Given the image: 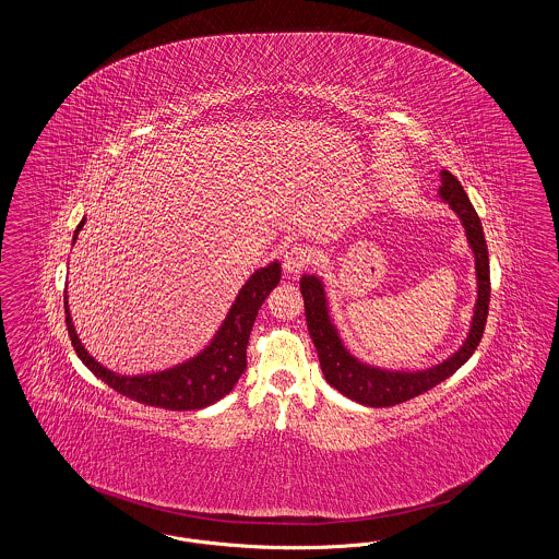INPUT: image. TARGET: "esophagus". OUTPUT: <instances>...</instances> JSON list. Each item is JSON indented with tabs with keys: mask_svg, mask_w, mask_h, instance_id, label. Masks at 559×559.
<instances>
[{
	"mask_svg": "<svg viewBox=\"0 0 559 559\" xmlns=\"http://www.w3.org/2000/svg\"><path fill=\"white\" fill-rule=\"evenodd\" d=\"M310 262H312V251L301 245H295L283 255V266L287 270V274H299Z\"/></svg>",
	"mask_w": 559,
	"mask_h": 559,
	"instance_id": "1",
	"label": "esophagus"
}]
</instances>
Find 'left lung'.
Returning a JSON list of instances; mask_svg holds the SVG:
<instances>
[{"label": "left lung", "instance_id": "8db88e82", "mask_svg": "<svg viewBox=\"0 0 559 559\" xmlns=\"http://www.w3.org/2000/svg\"><path fill=\"white\" fill-rule=\"evenodd\" d=\"M438 194L444 203H449V207L456 213V217L461 219V224L465 228V237H467L469 249L474 253L476 281H478V297H476V306H474L469 333L463 340L461 347L447 360H442L429 369H421V371L383 369V367L362 362L347 349L344 340L340 337V331L331 319L324 283L317 274H304L299 278L308 331H310V337L319 352L322 374L329 381V385H333L337 392H342L344 396L358 402V404L394 406V404L424 394L433 385L449 379L452 372H456V369H461L472 358V354L476 352L479 340L484 335L488 304H490V264H488V247L484 239L481 222H479L478 213L474 210L469 197L461 187V182L447 169L440 171Z\"/></svg>", "mask_w": 559, "mask_h": 559}]
</instances>
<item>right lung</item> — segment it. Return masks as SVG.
Masks as SVG:
<instances>
[{"label": "right lung", "instance_id": "1", "mask_svg": "<svg viewBox=\"0 0 559 559\" xmlns=\"http://www.w3.org/2000/svg\"><path fill=\"white\" fill-rule=\"evenodd\" d=\"M83 224H85V217L75 228L73 245L80 237ZM278 281H281L278 260L255 270L247 278V283L240 287L239 295L235 297L226 319L222 320L210 344L192 358L163 371L121 374L100 365L81 344L80 335L71 319L69 297L64 293L67 329L81 362L115 392L135 400L140 404L159 406L167 411L205 408L215 404L217 400L224 399L226 394H230L240 374L247 369V344H249L253 322L264 299L278 285Z\"/></svg>", "mask_w": 559, "mask_h": 559}]
</instances>
